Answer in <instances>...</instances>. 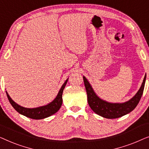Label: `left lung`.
I'll return each instance as SVG.
<instances>
[{"instance_id":"1","label":"left lung","mask_w":149,"mask_h":149,"mask_svg":"<svg viewBox=\"0 0 149 149\" xmlns=\"http://www.w3.org/2000/svg\"><path fill=\"white\" fill-rule=\"evenodd\" d=\"M146 77L145 74L141 87L136 94L129 101L123 103H110L100 98L95 94L87 79L83 77V81L87 94V101L89 107L94 113L107 119H116L127 115L133 111L139 103L143 93Z\"/></svg>"}]
</instances>
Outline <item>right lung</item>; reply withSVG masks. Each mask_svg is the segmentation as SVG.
Wrapping results in <instances>:
<instances>
[{
  "label": "right lung",
  "mask_w": 149,
  "mask_h": 149,
  "mask_svg": "<svg viewBox=\"0 0 149 149\" xmlns=\"http://www.w3.org/2000/svg\"><path fill=\"white\" fill-rule=\"evenodd\" d=\"M68 79L65 81L64 84L61 87V89L59 91V92L57 95L56 98L53 100L52 102H50L48 104L45 106H42V107L34 108V109H28V108H24L21 106L18 105L17 103H15L11 97L9 95L6 91L7 93L8 100H9V102L11 103L16 111L21 115H23L26 117H29L30 119H42L47 118L49 116L54 115L57 113L60 109L61 106L62 104V93L63 90H64L65 86H66Z\"/></svg>",
  "instance_id": "obj_1"
}]
</instances>
